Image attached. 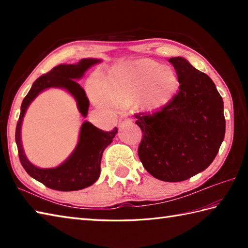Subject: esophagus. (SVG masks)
I'll return each mask as SVG.
<instances>
[{
  "instance_id": "34e87169",
  "label": "esophagus",
  "mask_w": 248,
  "mask_h": 248,
  "mask_svg": "<svg viewBox=\"0 0 248 248\" xmlns=\"http://www.w3.org/2000/svg\"><path fill=\"white\" fill-rule=\"evenodd\" d=\"M131 123H132V121H131V119L130 118H128V117H121L120 119H119V124L120 125H127V124H130Z\"/></svg>"
}]
</instances>
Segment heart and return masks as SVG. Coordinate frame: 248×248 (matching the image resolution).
I'll list each match as a JSON object with an SVG mask.
<instances>
[{"mask_svg": "<svg viewBox=\"0 0 248 248\" xmlns=\"http://www.w3.org/2000/svg\"><path fill=\"white\" fill-rule=\"evenodd\" d=\"M177 89L178 78L170 68L143 60L115 66L91 91L94 102L103 108L128 107L139 99L144 108L157 109L170 101Z\"/></svg>", "mask_w": 248, "mask_h": 248, "instance_id": "b5f03b06", "label": "heart"}]
</instances>
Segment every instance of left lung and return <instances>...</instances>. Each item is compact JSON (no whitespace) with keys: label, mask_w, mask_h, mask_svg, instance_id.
I'll return each instance as SVG.
<instances>
[{"label":"left lung","mask_w":248,"mask_h":248,"mask_svg":"<svg viewBox=\"0 0 248 248\" xmlns=\"http://www.w3.org/2000/svg\"><path fill=\"white\" fill-rule=\"evenodd\" d=\"M180 83L178 93L154 113L134 114L141 130L139 156L145 170L166 182L204 170L225 136L223 99L213 81L183 57L168 60Z\"/></svg>","instance_id":"left-lung-1"}]
</instances>
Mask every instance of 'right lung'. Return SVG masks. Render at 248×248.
I'll use <instances>...</instances> for the list:
<instances>
[{
	"mask_svg": "<svg viewBox=\"0 0 248 248\" xmlns=\"http://www.w3.org/2000/svg\"><path fill=\"white\" fill-rule=\"evenodd\" d=\"M99 62V60L85 59L76 65H59L54 67L53 69L37 78L21 104V112L16 127V143L19 159L25 171L37 181L45 184L46 187L64 192L78 191L96 182L100 176L102 154L104 149L112 143L115 134L117 133V128L107 132L85 121L81 127L80 140L72 155L59 167L44 170L29 162L21 145L20 130L25 110L37 94L44 89L62 87L76 98L78 110L85 117L89 107V100L86 97L85 91L75 80L80 78L89 67Z\"/></svg>",
	"mask_w": 248,
	"mask_h": 248,
	"instance_id": "1",
	"label": "right lung"
}]
</instances>
